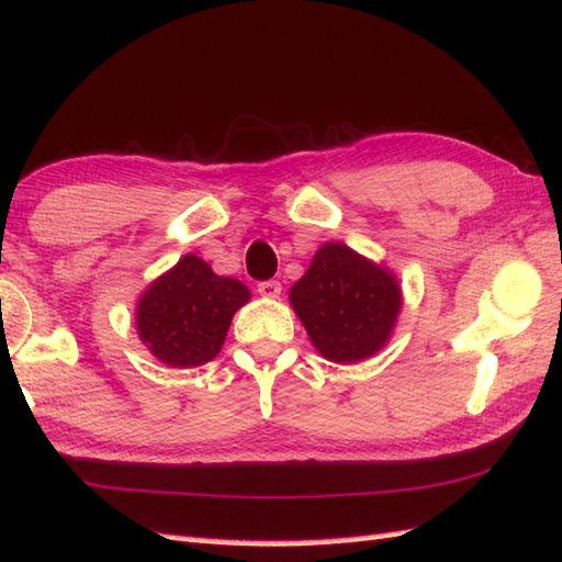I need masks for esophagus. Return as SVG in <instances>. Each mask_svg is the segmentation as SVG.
<instances>
[{
    "label": "esophagus",
    "instance_id": "obj_1",
    "mask_svg": "<svg viewBox=\"0 0 562 562\" xmlns=\"http://www.w3.org/2000/svg\"><path fill=\"white\" fill-rule=\"evenodd\" d=\"M258 292L262 294V297L274 300V297H280L282 284L278 280H262V282H258Z\"/></svg>",
    "mask_w": 562,
    "mask_h": 562
}]
</instances>
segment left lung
<instances>
[{"mask_svg":"<svg viewBox=\"0 0 562 562\" xmlns=\"http://www.w3.org/2000/svg\"><path fill=\"white\" fill-rule=\"evenodd\" d=\"M290 302L324 359L356 363L391 336L401 312V288L381 265L341 243H326L304 278L294 282Z\"/></svg>","mask_w":562,"mask_h":562,"instance_id":"obj_1","label":"left lung"}]
</instances>
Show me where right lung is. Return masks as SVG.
Masks as SVG:
<instances>
[{"instance_id": "obj_1", "label": "right lung", "mask_w": 562, "mask_h": 562, "mask_svg": "<svg viewBox=\"0 0 562 562\" xmlns=\"http://www.w3.org/2000/svg\"><path fill=\"white\" fill-rule=\"evenodd\" d=\"M248 300L246 284L187 255L142 294L137 331L161 363L191 369L221 351L233 314Z\"/></svg>"}]
</instances>
